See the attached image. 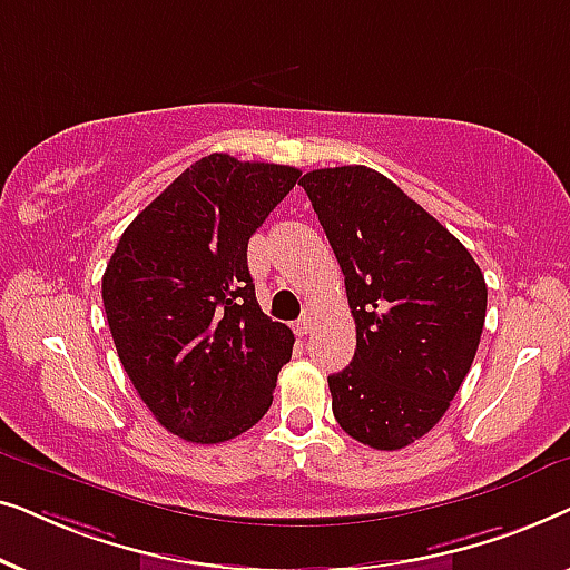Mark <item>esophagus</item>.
I'll list each match as a JSON object with an SVG mask.
<instances>
[{
    "label": "esophagus",
    "instance_id": "esophagus-1",
    "mask_svg": "<svg viewBox=\"0 0 570 570\" xmlns=\"http://www.w3.org/2000/svg\"><path fill=\"white\" fill-rule=\"evenodd\" d=\"M311 326H314V316H311V314H303V316L298 318V324H295V332H298L301 337H303V334H308V332H311Z\"/></svg>",
    "mask_w": 570,
    "mask_h": 570
}]
</instances>
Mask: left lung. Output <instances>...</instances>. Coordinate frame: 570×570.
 <instances>
[{
    "mask_svg": "<svg viewBox=\"0 0 570 570\" xmlns=\"http://www.w3.org/2000/svg\"><path fill=\"white\" fill-rule=\"evenodd\" d=\"M298 184L337 256L355 318L353 363L330 376L334 417L371 449L410 446L470 373L485 277L459 238L379 170L318 168Z\"/></svg>",
    "mask_w": 570,
    "mask_h": 570,
    "instance_id": "1",
    "label": "left lung"
}]
</instances>
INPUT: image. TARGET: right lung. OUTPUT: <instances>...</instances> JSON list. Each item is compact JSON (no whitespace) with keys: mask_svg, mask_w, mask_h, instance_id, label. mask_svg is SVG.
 Here are the masks:
<instances>
[{"mask_svg":"<svg viewBox=\"0 0 570 570\" xmlns=\"http://www.w3.org/2000/svg\"><path fill=\"white\" fill-rule=\"evenodd\" d=\"M298 178L293 166L207 155L129 223L108 262L116 353L178 439L230 441L269 410L295 337L256 303L246 248Z\"/></svg>","mask_w":570,"mask_h":570,"instance_id":"right-lung-1","label":"right lung"}]
</instances>
